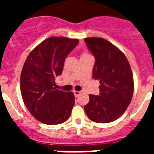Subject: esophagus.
<instances>
[{"label": "esophagus", "mask_w": 154, "mask_h": 154, "mask_svg": "<svg viewBox=\"0 0 154 154\" xmlns=\"http://www.w3.org/2000/svg\"><path fill=\"white\" fill-rule=\"evenodd\" d=\"M73 93H74V95L75 97H78L80 94H81V92H79V91H74V92H73Z\"/></svg>", "instance_id": "esophagus-1"}]
</instances>
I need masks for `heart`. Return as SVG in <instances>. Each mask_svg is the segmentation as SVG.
<instances>
[{
	"label": "heart",
	"mask_w": 154,
	"mask_h": 154,
	"mask_svg": "<svg viewBox=\"0 0 154 154\" xmlns=\"http://www.w3.org/2000/svg\"><path fill=\"white\" fill-rule=\"evenodd\" d=\"M89 54H87V53H83L82 55V56H85V55H88Z\"/></svg>",
	"instance_id": "heart-1"
}]
</instances>
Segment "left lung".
Returning <instances> with one entry per match:
<instances>
[{
  "label": "left lung",
  "instance_id": "obj_1",
  "mask_svg": "<svg viewBox=\"0 0 154 154\" xmlns=\"http://www.w3.org/2000/svg\"><path fill=\"white\" fill-rule=\"evenodd\" d=\"M85 42L96 62L92 77L99 81V95H89L84 106L93 122L108 123L117 119L131 102L134 90L133 72L127 58L119 48L101 38H87Z\"/></svg>",
  "mask_w": 154,
  "mask_h": 154
}]
</instances>
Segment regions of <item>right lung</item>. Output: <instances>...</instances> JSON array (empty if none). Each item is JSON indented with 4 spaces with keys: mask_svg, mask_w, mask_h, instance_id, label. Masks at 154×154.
<instances>
[{
    "mask_svg": "<svg viewBox=\"0 0 154 154\" xmlns=\"http://www.w3.org/2000/svg\"><path fill=\"white\" fill-rule=\"evenodd\" d=\"M78 39L51 37L30 52L21 74V92L25 106L39 122L48 125L64 123L75 104L72 92L54 87L64 62L78 45Z\"/></svg>",
    "mask_w": 154,
    "mask_h": 154,
    "instance_id": "right-lung-1",
    "label": "right lung"
}]
</instances>
